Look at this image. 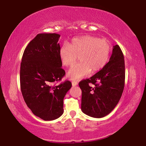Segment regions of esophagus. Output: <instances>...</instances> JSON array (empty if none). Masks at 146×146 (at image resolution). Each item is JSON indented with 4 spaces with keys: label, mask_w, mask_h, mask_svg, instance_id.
I'll use <instances>...</instances> for the list:
<instances>
[{
    "label": "esophagus",
    "mask_w": 146,
    "mask_h": 146,
    "mask_svg": "<svg viewBox=\"0 0 146 146\" xmlns=\"http://www.w3.org/2000/svg\"><path fill=\"white\" fill-rule=\"evenodd\" d=\"M78 85V82L76 81H73L72 82V86H76Z\"/></svg>",
    "instance_id": "obj_1"
}]
</instances>
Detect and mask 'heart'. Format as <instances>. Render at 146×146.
Masks as SVG:
<instances>
[{"instance_id":"obj_1","label":"heart","mask_w":146,"mask_h":146,"mask_svg":"<svg viewBox=\"0 0 146 146\" xmlns=\"http://www.w3.org/2000/svg\"><path fill=\"white\" fill-rule=\"evenodd\" d=\"M111 45L104 39L93 36L73 38L70 45L64 44L59 49V56L65 66H71L78 55L79 62L69 70L68 76L71 80H78L90 71L95 72L102 69L108 62Z\"/></svg>"}]
</instances>
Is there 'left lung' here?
Masks as SVG:
<instances>
[{"label": "left lung", "instance_id": "1", "mask_svg": "<svg viewBox=\"0 0 146 146\" xmlns=\"http://www.w3.org/2000/svg\"><path fill=\"white\" fill-rule=\"evenodd\" d=\"M124 83V58L119 46L115 45L110 61L102 70L79 82L82 90V112L94 118H102L108 115L119 102ZM90 83L95 87H91Z\"/></svg>", "mask_w": 146, "mask_h": 146}]
</instances>
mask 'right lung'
Wrapping results in <instances>:
<instances>
[{"mask_svg": "<svg viewBox=\"0 0 146 146\" xmlns=\"http://www.w3.org/2000/svg\"><path fill=\"white\" fill-rule=\"evenodd\" d=\"M60 35L38 34L24 51L20 71L21 92L28 107L35 115L44 120H53L64 113L63 100L71 88L66 81L59 85L65 75L59 56Z\"/></svg>", "mask_w": 146, "mask_h": 146, "instance_id": "add662e5", "label": "right lung"}]
</instances>
